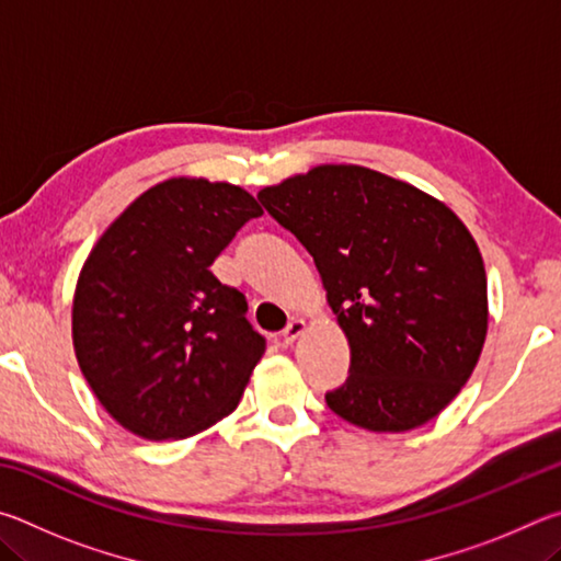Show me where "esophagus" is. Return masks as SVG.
<instances>
[{
  "mask_svg": "<svg viewBox=\"0 0 561 561\" xmlns=\"http://www.w3.org/2000/svg\"><path fill=\"white\" fill-rule=\"evenodd\" d=\"M304 329H307V324H304L301 319H291L287 327H284V331H282V341L284 344H294V341H297V336H301L304 334Z\"/></svg>",
  "mask_w": 561,
  "mask_h": 561,
  "instance_id": "esophagus-1",
  "label": "esophagus"
}]
</instances>
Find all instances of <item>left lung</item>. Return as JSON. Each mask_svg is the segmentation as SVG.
Returning <instances> with one entry per match:
<instances>
[{"mask_svg": "<svg viewBox=\"0 0 561 561\" xmlns=\"http://www.w3.org/2000/svg\"><path fill=\"white\" fill-rule=\"evenodd\" d=\"M257 197L314 257L348 339V378L327 393L331 411L378 433L438 415L488 334L485 264L458 215L360 165H319Z\"/></svg>", "mask_w": 561, "mask_h": 561, "instance_id": "1", "label": "left lung"}]
</instances>
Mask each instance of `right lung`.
Returning <instances> with one entry per match:
<instances>
[{"label": "right lung", "mask_w": 561, "mask_h": 561, "mask_svg": "<svg viewBox=\"0 0 561 561\" xmlns=\"http://www.w3.org/2000/svg\"><path fill=\"white\" fill-rule=\"evenodd\" d=\"M260 215L242 187L173 178L133 201L91 250L73 294V348L123 428L187 438L240 403L267 339L210 264Z\"/></svg>", "instance_id": "add662e5"}]
</instances>
